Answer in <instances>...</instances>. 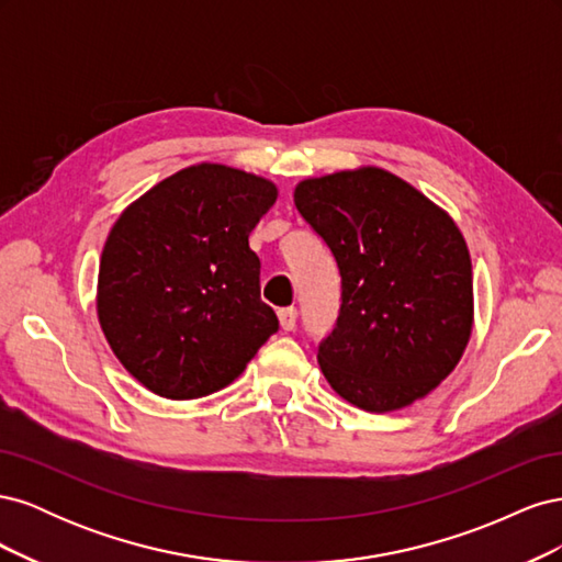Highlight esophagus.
I'll list each match as a JSON object with an SVG mask.
<instances>
[{
  "instance_id": "34e87169",
  "label": "esophagus",
  "mask_w": 562,
  "mask_h": 562,
  "mask_svg": "<svg viewBox=\"0 0 562 562\" xmlns=\"http://www.w3.org/2000/svg\"><path fill=\"white\" fill-rule=\"evenodd\" d=\"M279 323H281V328H283L285 333L293 330L295 323H297V310H295V307H283V310H279Z\"/></svg>"
}]
</instances>
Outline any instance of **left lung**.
I'll list each match as a JSON object with an SVG mask.
<instances>
[{
  "mask_svg": "<svg viewBox=\"0 0 562 562\" xmlns=\"http://www.w3.org/2000/svg\"><path fill=\"white\" fill-rule=\"evenodd\" d=\"M295 206L342 277L335 328L318 345L323 375L368 413L427 396L473 326L471 258L452 217L375 166L302 180Z\"/></svg>",
  "mask_w": 562,
  "mask_h": 562,
  "instance_id": "8db88e82",
  "label": "left lung"
}]
</instances>
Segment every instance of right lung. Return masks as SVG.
<instances>
[{
    "label": "right lung",
    "mask_w": 562,
    "mask_h": 562,
    "mask_svg": "<svg viewBox=\"0 0 562 562\" xmlns=\"http://www.w3.org/2000/svg\"><path fill=\"white\" fill-rule=\"evenodd\" d=\"M274 201V182L196 164L119 215L100 258L98 321L116 359L157 396L225 389L279 330L248 246Z\"/></svg>",
    "instance_id": "obj_1"
}]
</instances>
